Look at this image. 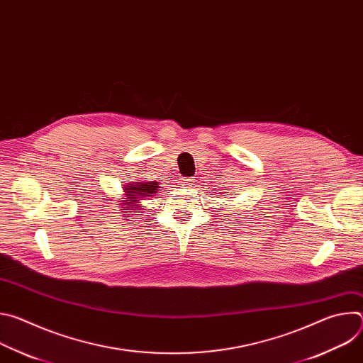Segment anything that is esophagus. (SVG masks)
<instances>
[{
	"instance_id": "esophagus-1",
	"label": "esophagus",
	"mask_w": 363,
	"mask_h": 363,
	"mask_svg": "<svg viewBox=\"0 0 363 363\" xmlns=\"http://www.w3.org/2000/svg\"><path fill=\"white\" fill-rule=\"evenodd\" d=\"M192 182H194V179L192 178H181V181H179V184L181 185H185V186H189V185H192Z\"/></svg>"
}]
</instances>
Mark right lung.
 Here are the masks:
<instances>
[{
  "label": "right lung",
  "instance_id": "1",
  "mask_svg": "<svg viewBox=\"0 0 363 363\" xmlns=\"http://www.w3.org/2000/svg\"><path fill=\"white\" fill-rule=\"evenodd\" d=\"M158 182H136L125 185V196L122 201V208L129 211H122L125 214H135L139 211V199L155 194L158 189Z\"/></svg>",
  "mask_w": 363,
  "mask_h": 363
}]
</instances>
